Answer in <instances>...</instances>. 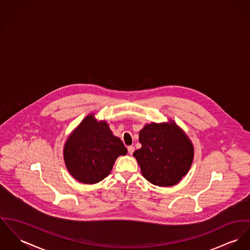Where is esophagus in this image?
Returning <instances> with one entry per match:
<instances>
[{"mask_svg": "<svg viewBox=\"0 0 250 250\" xmlns=\"http://www.w3.org/2000/svg\"><path fill=\"white\" fill-rule=\"evenodd\" d=\"M127 151H128V153L131 155V154L134 152V146H128V147H127Z\"/></svg>", "mask_w": 250, "mask_h": 250, "instance_id": "1", "label": "esophagus"}]
</instances>
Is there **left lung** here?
Here are the masks:
<instances>
[{"instance_id":"8db88e82","label":"left lung","mask_w":250,"mask_h":250,"mask_svg":"<svg viewBox=\"0 0 250 250\" xmlns=\"http://www.w3.org/2000/svg\"><path fill=\"white\" fill-rule=\"evenodd\" d=\"M139 142L142 147L133 156L149 183L171 187L188 172L194 157L192 143L172 120L146 125L139 133Z\"/></svg>"}]
</instances>
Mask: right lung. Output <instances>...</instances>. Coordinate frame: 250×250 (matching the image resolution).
<instances>
[{"mask_svg": "<svg viewBox=\"0 0 250 250\" xmlns=\"http://www.w3.org/2000/svg\"><path fill=\"white\" fill-rule=\"evenodd\" d=\"M127 153L121 139L104 121L86 116L67 138L63 159L70 175L83 184L93 185L111 172L116 159Z\"/></svg>", "mask_w": 250, "mask_h": 250, "instance_id": "right-lung-1", "label": "right lung"}]
</instances>
